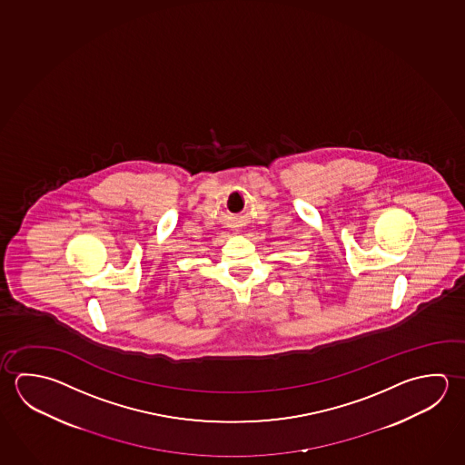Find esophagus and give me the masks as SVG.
<instances>
[{
  "instance_id": "esophagus-1",
  "label": "esophagus",
  "mask_w": 465,
  "mask_h": 465,
  "mask_svg": "<svg viewBox=\"0 0 465 465\" xmlns=\"http://www.w3.org/2000/svg\"><path fill=\"white\" fill-rule=\"evenodd\" d=\"M233 229H235V232H238V229H236V227H233Z\"/></svg>"
}]
</instances>
